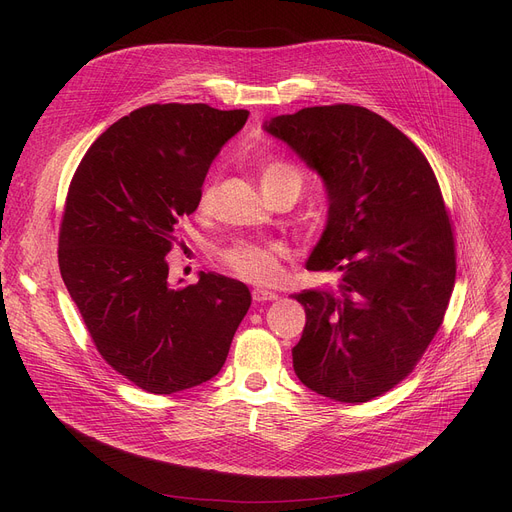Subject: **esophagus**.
Wrapping results in <instances>:
<instances>
[{
	"mask_svg": "<svg viewBox=\"0 0 512 512\" xmlns=\"http://www.w3.org/2000/svg\"><path fill=\"white\" fill-rule=\"evenodd\" d=\"M278 294L274 290H265V288H255L253 290V301L255 303H265V301H276Z\"/></svg>",
	"mask_w": 512,
	"mask_h": 512,
	"instance_id": "1",
	"label": "esophagus"
}]
</instances>
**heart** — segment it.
Masks as SVG:
<instances>
[{
    "instance_id": "heart-1",
    "label": "heart",
    "mask_w": 512,
    "mask_h": 512,
    "mask_svg": "<svg viewBox=\"0 0 512 512\" xmlns=\"http://www.w3.org/2000/svg\"><path fill=\"white\" fill-rule=\"evenodd\" d=\"M301 172L294 168L290 161L270 159L261 170V184L276 186V184H292L301 191ZM213 197V184L207 182L201 191L199 205L207 207ZM222 261L230 270L257 284H274L282 278V249L276 245H259V242H234L222 253Z\"/></svg>"
}]
</instances>
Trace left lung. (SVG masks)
<instances>
[{
    "instance_id": "1",
    "label": "left lung",
    "mask_w": 512,
    "mask_h": 512,
    "mask_svg": "<svg viewBox=\"0 0 512 512\" xmlns=\"http://www.w3.org/2000/svg\"><path fill=\"white\" fill-rule=\"evenodd\" d=\"M263 128L324 180L328 224L307 270L340 274L334 288L292 294L307 315L294 373L338 402L382 396L415 369L454 288L436 174L407 134L367 107H305Z\"/></svg>"
}]
</instances>
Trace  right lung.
Returning a JSON list of instances; mask_svg holds the SVG:
<instances>
[{
	"instance_id": "1",
	"label": "right lung",
	"mask_w": 512,
	"mask_h": 512,
	"mask_svg": "<svg viewBox=\"0 0 512 512\" xmlns=\"http://www.w3.org/2000/svg\"><path fill=\"white\" fill-rule=\"evenodd\" d=\"M247 110L151 103L107 128L74 172L60 272L99 355L134 386L172 394L218 375L249 288L220 274L172 288L166 255L199 207L211 161Z\"/></svg>"
}]
</instances>
